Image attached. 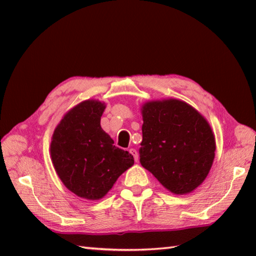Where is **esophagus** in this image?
Here are the masks:
<instances>
[{"mask_svg": "<svg viewBox=\"0 0 256 256\" xmlns=\"http://www.w3.org/2000/svg\"><path fill=\"white\" fill-rule=\"evenodd\" d=\"M130 153H131L132 155H133V157H134V160L135 162H138V160H140V157H138V153L136 152V150H134V148H131L128 150Z\"/></svg>", "mask_w": 256, "mask_h": 256, "instance_id": "esophagus-1", "label": "esophagus"}]
</instances>
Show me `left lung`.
<instances>
[{
    "mask_svg": "<svg viewBox=\"0 0 256 256\" xmlns=\"http://www.w3.org/2000/svg\"><path fill=\"white\" fill-rule=\"evenodd\" d=\"M143 140L140 162L176 194L192 192L208 176L216 140L209 123L188 103L146 102L142 106Z\"/></svg>",
    "mask_w": 256,
    "mask_h": 256,
    "instance_id": "left-lung-1",
    "label": "left lung"
}]
</instances>
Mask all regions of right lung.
Masks as SVG:
<instances>
[{
  "label": "right lung",
  "mask_w": 256,
  "mask_h": 256,
  "mask_svg": "<svg viewBox=\"0 0 256 256\" xmlns=\"http://www.w3.org/2000/svg\"><path fill=\"white\" fill-rule=\"evenodd\" d=\"M104 103L86 100L64 114L52 134L50 155L62 184L78 197L98 200L134 164L132 154L116 148L103 131Z\"/></svg>",
  "instance_id": "right-lung-1"
}]
</instances>
